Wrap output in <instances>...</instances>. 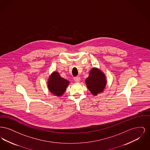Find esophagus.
Listing matches in <instances>:
<instances>
[{
    "label": "esophagus",
    "mask_w": 150,
    "mask_h": 150,
    "mask_svg": "<svg viewBox=\"0 0 150 150\" xmlns=\"http://www.w3.org/2000/svg\"><path fill=\"white\" fill-rule=\"evenodd\" d=\"M74 80L76 81V82H79L80 81V78L79 76H76L74 78Z\"/></svg>",
    "instance_id": "1"
}]
</instances>
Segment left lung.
<instances>
[{
  "label": "left lung",
  "mask_w": 150,
  "mask_h": 150,
  "mask_svg": "<svg viewBox=\"0 0 150 150\" xmlns=\"http://www.w3.org/2000/svg\"><path fill=\"white\" fill-rule=\"evenodd\" d=\"M106 82L105 74L95 67L91 69L89 76L86 80L87 88L94 96H96L103 91Z\"/></svg>",
  "instance_id": "obj_1"
}]
</instances>
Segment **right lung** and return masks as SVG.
<instances>
[{
    "instance_id": "right-lung-1",
    "label": "right lung",
    "mask_w": 150,
    "mask_h": 150,
    "mask_svg": "<svg viewBox=\"0 0 150 150\" xmlns=\"http://www.w3.org/2000/svg\"><path fill=\"white\" fill-rule=\"evenodd\" d=\"M69 83V81L61 77L58 72H53L48 79V88L51 93L58 97L64 93Z\"/></svg>"
}]
</instances>
